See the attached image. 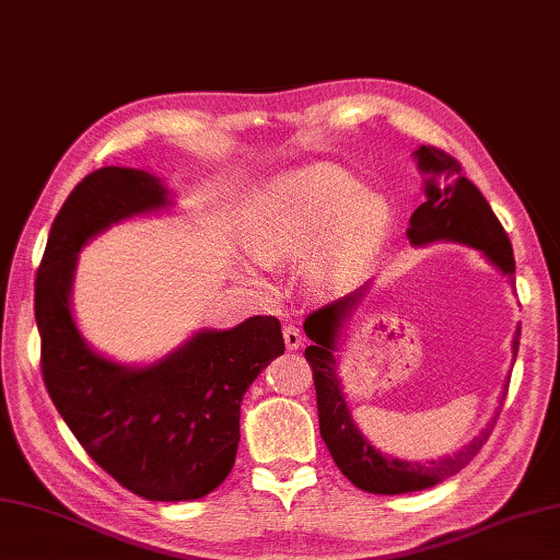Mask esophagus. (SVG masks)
Instances as JSON below:
<instances>
[{
  "mask_svg": "<svg viewBox=\"0 0 560 560\" xmlns=\"http://www.w3.org/2000/svg\"><path fill=\"white\" fill-rule=\"evenodd\" d=\"M283 343H287V349H289V351L301 349V343H303L301 329L295 327V325H287V327H283Z\"/></svg>",
  "mask_w": 560,
  "mask_h": 560,
  "instance_id": "34e87169",
  "label": "esophagus"
}]
</instances>
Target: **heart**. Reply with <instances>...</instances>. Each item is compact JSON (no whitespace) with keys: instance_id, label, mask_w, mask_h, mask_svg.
Segmentation results:
<instances>
[{"instance_id":"1","label":"heart","mask_w":560,"mask_h":560,"mask_svg":"<svg viewBox=\"0 0 560 560\" xmlns=\"http://www.w3.org/2000/svg\"><path fill=\"white\" fill-rule=\"evenodd\" d=\"M387 201L361 189L337 165L273 177L249 201L245 247L259 265L303 261V283L317 299L341 293L385 245Z\"/></svg>"}]
</instances>
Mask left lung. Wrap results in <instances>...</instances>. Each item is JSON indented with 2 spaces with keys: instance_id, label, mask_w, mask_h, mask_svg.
<instances>
[{
  "instance_id": "left-lung-1",
  "label": "left lung",
  "mask_w": 560,
  "mask_h": 560,
  "mask_svg": "<svg viewBox=\"0 0 560 560\" xmlns=\"http://www.w3.org/2000/svg\"><path fill=\"white\" fill-rule=\"evenodd\" d=\"M413 159L419 163V171L425 175V201L409 219V243L416 247L440 241L469 245L513 279L515 257L510 237L501 221L495 219L489 201L479 192V187L462 175V165L450 153L435 147H419L413 151ZM368 289H371V283L305 317L303 329L307 339L313 341V347L305 349V361L313 368L319 435H323L329 455L337 462L343 477L353 486H359L361 491L397 495L431 489V486L457 474L462 467H467L489 440L495 419L469 445L438 462H407L389 457L375 450L371 440H365V435L355 428L347 407V397H343L341 380L337 375L339 365L335 351H339V337L343 325H347V317H351L355 305L365 299ZM517 349L520 327L513 339V359L517 355Z\"/></svg>"
}]
</instances>
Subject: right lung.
I'll use <instances>...</instances> for the list:
<instances>
[{"label":"right lung","instance_id":"obj_1","mask_svg":"<svg viewBox=\"0 0 560 560\" xmlns=\"http://www.w3.org/2000/svg\"><path fill=\"white\" fill-rule=\"evenodd\" d=\"M173 207L156 175L105 165L71 189L35 277L45 387L91 459L147 501H197L229 477L241 443V401L283 353L281 323L255 315L199 329L149 365L101 355L71 315L77 259L110 225Z\"/></svg>","mask_w":560,"mask_h":560}]
</instances>
